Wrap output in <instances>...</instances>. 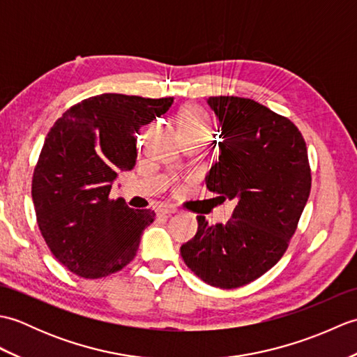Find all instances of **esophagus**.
I'll list each match as a JSON object with an SVG mask.
<instances>
[{
  "label": "esophagus",
  "mask_w": 357,
  "mask_h": 357,
  "mask_svg": "<svg viewBox=\"0 0 357 357\" xmlns=\"http://www.w3.org/2000/svg\"><path fill=\"white\" fill-rule=\"evenodd\" d=\"M176 211H178L176 207L170 206V204H161V206L156 208L158 215H173V213H176Z\"/></svg>",
  "instance_id": "1"
}]
</instances>
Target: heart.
Listing matches in <instances>:
<instances>
[{
	"label": "heart",
	"mask_w": 357,
	"mask_h": 357,
	"mask_svg": "<svg viewBox=\"0 0 357 357\" xmlns=\"http://www.w3.org/2000/svg\"><path fill=\"white\" fill-rule=\"evenodd\" d=\"M178 126L183 136H210L211 124L206 113L195 105H188L179 113Z\"/></svg>",
	"instance_id": "1"
}]
</instances>
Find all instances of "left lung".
I'll return each mask as SVG.
<instances>
[{
  "instance_id": "1",
  "label": "left lung",
  "mask_w": 357,
  "mask_h": 357,
  "mask_svg": "<svg viewBox=\"0 0 357 357\" xmlns=\"http://www.w3.org/2000/svg\"><path fill=\"white\" fill-rule=\"evenodd\" d=\"M219 121V158L206 176L218 198L236 199L231 219H198L181 245L185 265L204 282L238 288L262 276L288 247L312 188L305 141L290 119L248 98L210 96Z\"/></svg>"
}]
</instances>
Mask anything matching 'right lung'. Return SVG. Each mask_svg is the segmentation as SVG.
I'll list each match as a JSON object with an SVG mask.
<instances>
[{
	"label": "right lung",
	"instance_id": "add662e5",
	"mask_svg": "<svg viewBox=\"0 0 357 357\" xmlns=\"http://www.w3.org/2000/svg\"><path fill=\"white\" fill-rule=\"evenodd\" d=\"M172 104L173 98L102 93L73 105L45 136L32 179L36 222L75 275L100 279L135 257L155 211L128 208L109 195L119 172L135 167L136 133Z\"/></svg>",
	"mask_w": 357,
	"mask_h": 357
}]
</instances>
